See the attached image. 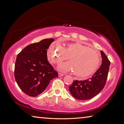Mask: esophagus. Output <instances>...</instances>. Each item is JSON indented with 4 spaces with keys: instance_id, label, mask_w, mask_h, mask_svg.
Returning a JSON list of instances; mask_svg holds the SVG:
<instances>
[{
    "instance_id": "34e87169",
    "label": "esophagus",
    "mask_w": 124,
    "mask_h": 124,
    "mask_svg": "<svg viewBox=\"0 0 124 124\" xmlns=\"http://www.w3.org/2000/svg\"><path fill=\"white\" fill-rule=\"evenodd\" d=\"M58 77H63L65 74H63V73H58Z\"/></svg>"
}]
</instances>
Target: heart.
Wrapping results in <instances>:
<instances>
[{
    "label": "heart",
    "mask_w": 124,
    "mask_h": 124,
    "mask_svg": "<svg viewBox=\"0 0 124 124\" xmlns=\"http://www.w3.org/2000/svg\"><path fill=\"white\" fill-rule=\"evenodd\" d=\"M48 59L58 63L68 59L70 62L62 63L58 69L72 71L76 77H87L95 72L100 62V56L97 50L80 43H70L62 46L52 44L47 51Z\"/></svg>",
    "instance_id": "heart-1"
}]
</instances>
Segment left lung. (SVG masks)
I'll return each instance as SVG.
<instances>
[{
	"label": "left lung",
	"mask_w": 124,
	"mask_h": 124,
	"mask_svg": "<svg viewBox=\"0 0 124 124\" xmlns=\"http://www.w3.org/2000/svg\"><path fill=\"white\" fill-rule=\"evenodd\" d=\"M102 63L92 78L83 81L75 80L69 87L74 98L81 100L93 98L102 91L107 79L110 62L103 51H101Z\"/></svg>",
	"instance_id": "1"
}]
</instances>
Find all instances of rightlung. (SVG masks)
<instances>
[{"label":"right lung","mask_w":124,"mask_h":124,"mask_svg":"<svg viewBox=\"0 0 124 124\" xmlns=\"http://www.w3.org/2000/svg\"><path fill=\"white\" fill-rule=\"evenodd\" d=\"M53 38L45 39L29 44L16 57L14 77L26 95L36 97L44 91L50 81L58 77V72L48 62L47 51Z\"/></svg>","instance_id":"1"}]
</instances>
